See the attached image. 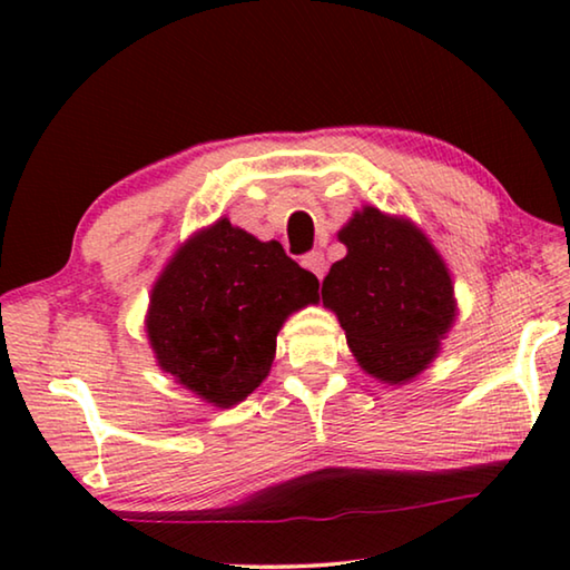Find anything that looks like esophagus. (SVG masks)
I'll use <instances>...</instances> for the list:
<instances>
[{"label":"esophagus","instance_id":"1","mask_svg":"<svg viewBox=\"0 0 570 570\" xmlns=\"http://www.w3.org/2000/svg\"><path fill=\"white\" fill-rule=\"evenodd\" d=\"M308 272H312L316 278H324V274H326V262H324V254L322 250H312V254H306L304 256V262H302Z\"/></svg>","mask_w":570,"mask_h":570}]
</instances>
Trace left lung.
Here are the masks:
<instances>
[{
  "label": "left lung",
  "instance_id": "8db88e82",
  "mask_svg": "<svg viewBox=\"0 0 570 570\" xmlns=\"http://www.w3.org/2000/svg\"><path fill=\"white\" fill-rule=\"evenodd\" d=\"M346 256L322 284L346 344L372 377L410 382L435 360L458 316L442 256L407 218L364 206L340 230Z\"/></svg>",
  "mask_w": 570,
  "mask_h": 570
}]
</instances>
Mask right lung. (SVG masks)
<instances>
[{"mask_svg": "<svg viewBox=\"0 0 570 570\" xmlns=\"http://www.w3.org/2000/svg\"><path fill=\"white\" fill-rule=\"evenodd\" d=\"M320 298V278L218 218L183 244L150 294L158 366L216 407L244 402L268 377L286 316Z\"/></svg>", "mask_w": 570, "mask_h": 570, "instance_id": "add662e5", "label": "right lung"}]
</instances>
